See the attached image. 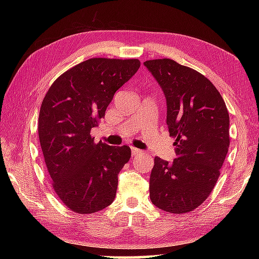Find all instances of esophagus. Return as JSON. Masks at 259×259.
Segmentation results:
<instances>
[{
  "instance_id": "esophagus-1",
  "label": "esophagus",
  "mask_w": 259,
  "mask_h": 259,
  "mask_svg": "<svg viewBox=\"0 0 259 259\" xmlns=\"http://www.w3.org/2000/svg\"><path fill=\"white\" fill-rule=\"evenodd\" d=\"M131 153H133V157L134 156H138L141 153V150L140 149H137V148L135 147H131Z\"/></svg>"
}]
</instances>
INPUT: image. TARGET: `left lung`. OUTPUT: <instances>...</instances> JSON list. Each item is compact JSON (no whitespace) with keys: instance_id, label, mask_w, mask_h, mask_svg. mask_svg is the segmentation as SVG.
Here are the masks:
<instances>
[{"instance_id":"left-lung-1","label":"left lung","mask_w":259,"mask_h":259,"mask_svg":"<svg viewBox=\"0 0 259 259\" xmlns=\"http://www.w3.org/2000/svg\"><path fill=\"white\" fill-rule=\"evenodd\" d=\"M166 98L175 137L172 162L156 157L149 180L153 205L170 213L194 210L210 195L229 147V114L206 76L170 59L144 62Z\"/></svg>"}]
</instances>
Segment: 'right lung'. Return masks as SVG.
<instances>
[{
    "mask_svg": "<svg viewBox=\"0 0 259 259\" xmlns=\"http://www.w3.org/2000/svg\"><path fill=\"white\" fill-rule=\"evenodd\" d=\"M140 67L137 59L93 58L53 82L38 115V139L53 189L71 210L93 213L114 200L128 146L95 144L91 129L104 118L115 91Z\"/></svg>",
    "mask_w": 259,
    "mask_h": 259,
    "instance_id": "add662e5",
    "label": "right lung"
}]
</instances>
